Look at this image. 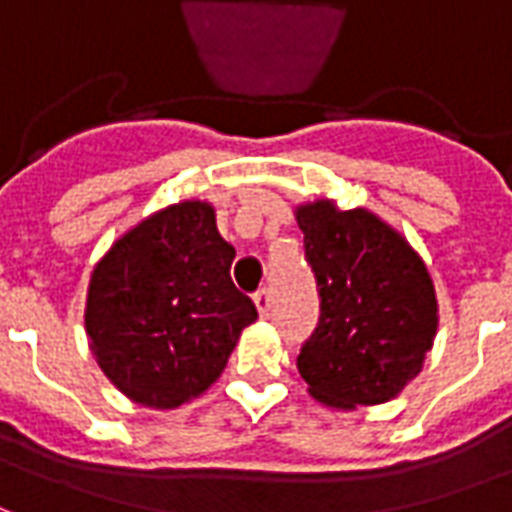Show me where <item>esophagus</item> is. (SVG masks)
Returning a JSON list of instances; mask_svg holds the SVG:
<instances>
[{"instance_id": "34e87169", "label": "esophagus", "mask_w": 512, "mask_h": 512, "mask_svg": "<svg viewBox=\"0 0 512 512\" xmlns=\"http://www.w3.org/2000/svg\"><path fill=\"white\" fill-rule=\"evenodd\" d=\"M255 310L260 318H268V315H271V293H268V290H257L255 293Z\"/></svg>"}]
</instances>
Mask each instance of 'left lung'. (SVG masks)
Masks as SVG:
<instances>
[{
	"instance_id": "obj_1",
	"label": "left lung",
	"mask_w": 512,
	"mask_h": 512,
	"mask_svg": "<svg viewBox=\"0 0 512 512\" xmlns=\"http://www.w3.org/2000/svg\"><path fill=\"white\" fill-rule=\"evenodd\" d=\"M321 318L296 359L310 395L332 408L386 403L419 376L439 329L428 268L395 227L332 200L296 208Z\"/></svg>"
}]
</instances>
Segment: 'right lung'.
<instances>
[{"label": "right lung", "instance_id": "right-lung-1", "mask_svg": "<svg viewBox=\"0 0 512 512\" xmlns=\"http://www.w3.org/2000/svg\"><path fill=\"white\" fill-rule=\"evenodd\" d=\"M233 257L211 202L183 200L142 219L95 263L84 329L128 400L178 408L222 376L257 318L230 279Z\"/></svg>", "mask_w": 512, "mask_h": 512}]
</instances>
